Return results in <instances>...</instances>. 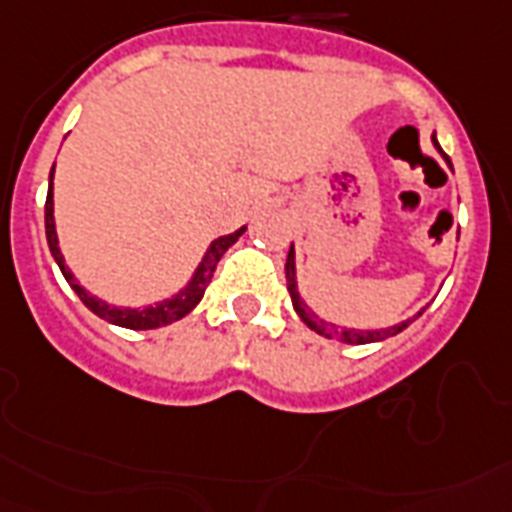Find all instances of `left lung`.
I'll return each instance as SVG.
<instances>
[{
    "label": "left lung",
    "mask_w": 512,
    "mask_h": 512,
    "mask_svg": "<svg viewBox=\"0 0 512 512\" xmlns=\"http://www.w3.org/2000/svg\"><path fill=\"white\" fill-rule=\"evenodd\" d=\"M432 143L437 146V151L442 154V159H445L447 164H450V156L445 154V151L439 149V143H437V135H432ZM453 167V164H450ZM285 280H287V290H290V298H293V308H295V314L301 316L303 324H306L308 329H314L316 335H324L329 337V340H340V342H348V345H366V342H379V340H387V337H395L398 332H403L405 327L411 322H416L418 316L424 314V308L418 311L413 319H405V322L395 324V327H384V329H337V324H329L324 322V319H319V314H314L311 308L303 303L301 293H298V280H295V251L293 246H290V253H287V264H285Z\"/></svg>",
    "instance_id": "obj_1"
}]
</instances>
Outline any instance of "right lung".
Segmentation results:
<instances>
[{
	"mask_svg": "<svg viewBox=\"0 0 512 512\" xmlns=\"http://www.w3.org/2000/svg\"><path fill=\"white\" fill-rule=\"evenodd\" d=\"M52 177H54V167L52 175H49V193H46V206H44V219H46V243H49V251H52L54 261L59 264L62 274H65V280L70 282L78 298L86 303L91 311H94L99 319L109 324H117V327L125 329H156V327H167V324L177 322V319H183L185 314H190L193 308L198 306V301L204 298L206 287H209L211 277H214V269H217L219 259L225 256L227 248L235 243V240L246 232V227H240V230L230 232V235H222L206 248L204 259L198 264V269L193 272L188 285L180 290L177 295L167 298V301L156 303V306H146V308H120V306H109L107 301H101L96 295H91L86 287L80 285L75 280V274L70 272V266L65 264V256L59 251V240H57V227H54V193H52Z\"/></svg>",
	"mask_w": 512,
	"mask_h": 512,
	"instance_id": "1",
	"label": "right lung"
}]
</instances>
